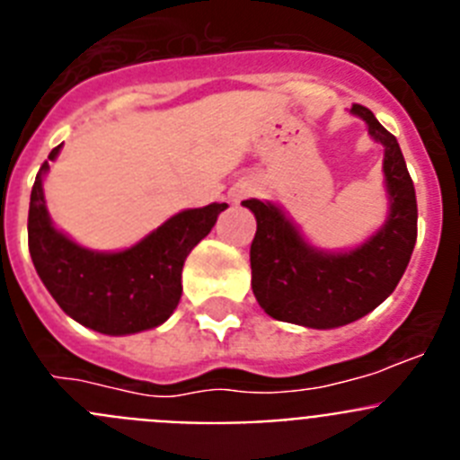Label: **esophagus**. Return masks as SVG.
<instances>
[{
  "instance_id": "34e87169",
  "label": "esophagus",
  "mask_w": 460,
  "mask_h": 460,
  "mask_svg": "<svg viewBox=\"0 0 460 460\" xmlns=\"http://www.w3.org/2000/svg\"><path fill=\"white\" fill-rule=\"evenodd\" d=\"M260 190V186L255 184V181H239L237 186H234L233 190H230V198H233L234 202L243 200V198H251V195H255Z\"/></svg>"
}]
</instances>
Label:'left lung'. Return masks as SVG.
I'll return each instance as SVG.
<instances>
[{
	"instance_id": "obj_1",
	"label": "left lung",
	"mask_w": 460,
	"mask_h": 460,
	"mask_svg": "<svg viewBox=\"0 0 460 460\" xmlns=\"http://www.w3.org/2000/svg\"><path fill=\"white\" fill-rule=\"evenodd\" d=\"M352 112L385 145L392 211L380 233L350 253L311 249L271 202L243 200L258 230L251 243V286L271 318L313 329L343 327L380 306L398 286L417 242V195L396 137L371 110L355 103Z\"/></svg>"
}]
</instances>
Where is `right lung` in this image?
Wrapping results in <instances>:
<instances>
[{"instance_id": "1", "label": "right lung", "mask_w": 460, "mask_h": 460, "mask_svg": "<svg viewBox=\"0 0 460 460\" xmlns=\"http://www.w3.org/2000/svg\"><path fill=\"white\" fill-rule=\"evenodd\" d=\"M48 161L31 186L27 237L36 271L55 302L80 324L110 336L165 323L180 304L186 255L209 234L226 202L181 211L128 251L93 253L52 227L40 184Z\"/></svg>"}]
</instances>
